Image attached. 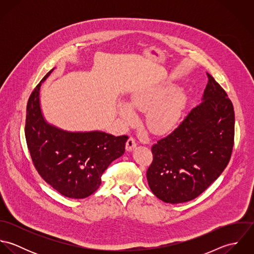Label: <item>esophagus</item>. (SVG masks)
Masks as SVG:
<instances>
[{
  "mask_svg": "<svg viewBox=\"0 0 254 254\" xmlns=\"http://www.w3.org/2000/svg\"><path fill=\"white\" fill-rule=\"evenodd\" d=\"M136 145H137L136 140L131 137V138L128 139V141L126 143V150L127 151H131V150H133L136 147Z\"/></svg>",
  "mask_w": 254,
  "mask_h": 254,
  "instance_id": "esophagus-1",
  "label": "esophagus"
}]
</instances>
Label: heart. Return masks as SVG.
<instances>
[{
	"label": "heart",
	"mask_w": 254,
	"mask_h": 254,
	"mask_svg": "<svg viewBox=\"0 0 254 254\" xmlns=\"http://www.w3.org/2000/svg\"><path fill=\"white\" fill-rule=\"evenodd\" d=\"M129 103L121 102L118 111L126 124H133L137 120L135 109L146 111L145 125L155 135H168L181 124L187 105V97L182 90L174 86L156 84L147 87L133 95Z\"/></svg>",
	"instance_id": "b5f03b06"
}]
</instances>
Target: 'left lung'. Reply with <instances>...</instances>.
<instances>
[{"instance_id":"1","label":"left lung","mask_w":254,"mask_h":254,"mask_svg":"<svg viewBox=\"0 0 254 254\" xmlns=\"http://www.w3.org/2000/svg\"><path fill=\"white\" fill-rule=\"evenodd\" d=\"M201 103L167 137L152 145L146 179L153 194L167 203L191 200L228 165L235 136V112L228 95L207 73Z\"/></svg>"}]
</instances>
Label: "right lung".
I'll return each mask as SVG.
<instances>
[{
  "label": "right lung",
  "mask_w": 254,
  "mask_h": 254,
  "mask_svg": "<svg viewBox=\"0 0 254 254\" xmlns=\"http://www.w3.org/2000/svg\"><path fill=\"white\" fill-rule=\"evenodd\" d=\"M42 79L28 100L25 138L40 176L60 193L70 198H85L102 183L109 164L125 151L127 136L102 131L69 132L46 121L40 105Z\"/></svg>",
  "instance_id": "obj_1"
}]
</instances>
